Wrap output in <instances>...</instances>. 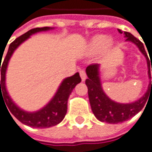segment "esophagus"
Wrapping results in <instances>:
<instances>
[{
  "label": "esophagus",
  "instance_id": "1",
  "mask_svg": "<svg viewBox=\"0 0 152 152\" xmlns=\"http://www.w3.org/2000/svg\"><path fill=\"white\" fill-rule=\"evenodd\" d=\"M80 77H81L82 81H85L86 79V71H84V70L80 71Z\"/></svg>",
  "mask_w": 152,
  "mask_h": 152
}]
</instances>
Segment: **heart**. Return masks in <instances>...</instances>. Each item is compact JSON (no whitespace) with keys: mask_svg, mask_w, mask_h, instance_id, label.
I'll list each match as a JSON object with an SVG mask.
<instances>
[{"mask_svg":"<svg viewBox=\"0 0 152 152\" xmlns=\"http://www.w3.org/2000/svg\"><path fill=\"white\" fill-rule=\"evenodd\" d=\"M112 45L113 40L111 38H108L104 34H96L89 41L86 46V50L88 53H95L102 49H110Z\"/></svg>","mask_w":152,"mask_h":152,"instance_id":"b5f03b06","label":"heart"}]
</instances>
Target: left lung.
I'll use <instances>...</instances> for the list:
<instances>
[{
  "instance_id": "obj_1",
  "label": "left lung",
  "mask_w": 152,
  "mask_h": 152,
  "mask_svg": "<svg viewBox=\"0 0 152 152\" xmlns=\"http://www.w3.org/2000/svg\"><path fill=\"white\" fill-rule=\"evenodd\" d=\"M118 30L120 34H124L125 38H126V42H131L134 44H135L140 50V51L146 58L150 82L146 93L139 100L130 103H120L112 101L104 93L100 77V64H93L86 67V72L88 78L86 80V84L88 87V96L93 113L98 120L109 124L122 123L135 116L138 112H140L142 110L144 104L147 102L149 94L152 93L151 63L142 42L137 38H135L131 33L123 32L120 29Z\"/></svg>"
}]
</instances>
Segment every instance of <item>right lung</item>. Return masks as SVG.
<instances>
[{
  "mask_svg": "<svg viewBox=\"0 0 152 152\" xmlns=\"http://www.w3.org/2000/svg\"><path fill=\"white\" fill-rule=\"evenodd\" d=\"M52 29H54V27H50V26L36 27L29 30L23 35L18 37L14 42H12L10 44L8 52L6 54V57L3 60L1 66L0 64L1 77L0 81V104L1 101H2L3 102L5 101L4 104L6 103L5 104V106H7L6 109L8 107L7 110H9L10 113L18 121H20L24 125L35 128H48L59 124L63 120L67 110L68 97L72 93L73 89L75 87V86L81 82L79 73L77 72L74 75H72V77L65 78L61 82L54 96L44 107H42L39 110L29 112L20 109L10 96L6 88V72L11 56L13 55L14 51L18 48L20 44H22L25 41L30 38L32 34H34L39 32L52 30ZM1 58H2L1 56ZM0 63H1V59L0 60Z\"/></svg>",
  "mask_w": 152,
  "mask_h": 152,
  "instance_id": "obj_1",
  "label": "right lung"
}]
</instances>
